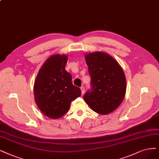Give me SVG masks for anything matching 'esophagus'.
<instances>
[{
  "label": "esophagus",
  "mask_w": 159,
  "mask_h": 159,
  "mask_svg": "<svg viewBox=\"0 0 159 159\" xmlns=\"http://www.w3.org/2000/svg\"><path fill=\"white\" fill-rule=\"evenodd\" d=\"M80 90H81V92H82V95H83L84 93V86H81Z\"/></svg>",
  "instance_id": "1"
}]
</instances>
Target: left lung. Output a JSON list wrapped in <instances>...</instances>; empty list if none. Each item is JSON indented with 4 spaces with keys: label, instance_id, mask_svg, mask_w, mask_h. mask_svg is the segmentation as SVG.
<instances>
[{
    "label": "left lung",
    "instance_id": "left-lung-1",
    "mask_svg": "<svg viewBox=\"0 0 159 159\" xmlns=\"http://www.w3.org/2000/svg\"><path fill=\"white\" fill-rule=\"evenodd\" d=\"M91 76V89L84 100L95 112L107 115L114 111L125 96L126 81L119 63L107 53L96 52L85 55Z\"/></svg>",
    "mask_w": 159,
    "mask_h": 159
}]
</instances>
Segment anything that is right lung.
Listing matches in <instances>:
<instances>
[{"instance_id":"add662e5","label":"right lung","mask_w":159,"mask_h":159,"mask_svg":"<svg viewBox=\"0 0 159 159\" xmlns=\"http://www.w3.org/2000/svg\"><path fill=\"white\" fill-rule=\"evenodd\" d=\"M67 56H50L40 69L34 84V100L45 116L59 119L69 109L70 103L81 96L72 83V76L65 69Z\"/></svg>"}]
</instances>
